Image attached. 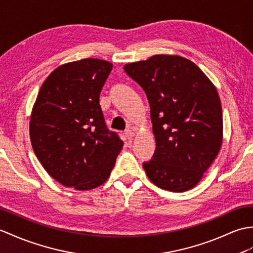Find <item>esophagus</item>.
<instances>
[{
    "mask_svg": "<svg viewBox=\"0 0 253 253\" xmlns=\"http://www.w3.org/2000/svg\"><path fill=\"white\" fill-rule=\"evenodd\" d=\"M125 134H126V137L128 139H131L132 137H134V134H136V132H134L132 129H128V130L125 131Z\"/></svg>",
    "mask_w": 253,
    "mask_h": 253,
    "instance_id": "1",
    "label": "esophagus"
}]
</instances>
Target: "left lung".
Masks as SVG:
<instances>
[{
    "label": "left lung",
    "instance_id": "left-lung-1",
    "mask_svg": "<svg viewBox=\"0 0 253 253\" xmlns=\"http://www.w3.org/2000/svg\"><path fill=\"white\" fill-rule=\"evenodd\" d=\"M125 72L143 88L156 141L153 160L143 164L151 182L163 190L196 186L219 154L222 107L215 86L193 61L154 55L127 63Z\"/></svg>",
    "mask_w": 253,
    "mask_h": 253
}]
</instances>
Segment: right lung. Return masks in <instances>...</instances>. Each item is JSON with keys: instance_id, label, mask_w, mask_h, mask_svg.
Here are the masks:
<instances>
[{"instance_id": "right-lung-1", "label": "right lung", "mask_w": 253, "mask_h": 253, "mask_svg": "<svg viewBox=\"0 0 253 253\" xmlns=\"http://www.w3.org/2000/svg\"><path fill=\"white\" fill-rule=\"evenodd\" d=\"M113 64L97 58L61 64L41 86L30 116L35 155L52 179L78 191L110 177L124 142L105 126L99 97Z\"/></svg>"}]
</instances>
